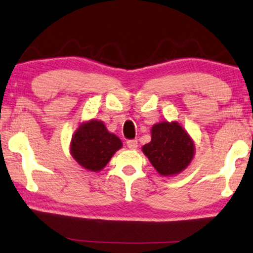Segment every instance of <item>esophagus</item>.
Returning <instances> with one entry per match:
<instances>
[{
    "instance_id": "1",
    "label": "esophagus",
    "mask_w": 253,
    "mask_h": 253,
    "mask_svg": "<svg viewBox=\"0 0 253 253\" xmlns=\"http://www.w3.org/2000/svg\"><path fill=\"white\" fill-rule=\"evenodd\" d=\"M126 144L129 150H136V147H138V141H136V140H128Z\"/></svg>"
}]
</instances>
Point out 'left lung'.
<instances>
[{
    "label": "left lung",
    "instance_id": "1",
    "mask_svg": "<svg viewBox=\"0 0 253 253\" xmlns=\"http://www.w3.org/2000/svg\"><path fill=\"white\" fill-rule=\"evenodd\" d=\"M141 150L160 175L173 176L190 166L196 145L176 121H161L152 126L151 141Z\"/></svg>",
    "mask_w": 253,
    "mask_h": 253
}]
</instances>
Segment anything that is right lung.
I'll use <instances>...</instances> for the list:
<instances>
[{
  "label": "right lung",
  "mask_w": 253,
  "mask_h": 253,
  "mask_svg": "<svg viewBox=\"0 0 253 253\" xmlns=\"http://www.w3.org/2000/svg\"><path fill=\"white\" fill-rule=\"evenodd\" d=\"M123 147V142L114 133H111L101 120L84 121L72 135L69 152L82 169L90 172H100Z\"/></svg>",
  "instance_id": "obj_1"
}]
</instances>
